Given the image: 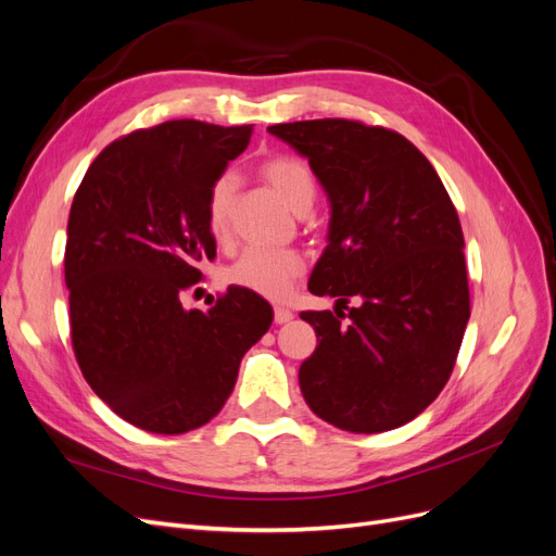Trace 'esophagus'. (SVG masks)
I'll use <instances>...</instances> for the list:
<instances>
[{
  "label": "esophagus",
  "mask_w": 556,
  "mask_h": 556,
  "mask_svg": "<svg viewBox=\"0 0 556 556\" xmlns=\"http://www.w3.org/2000/svg\"><path fill=\"white\" fill-rule=\"evenodd\" d=\"M294 315H292V311L290 308H282V306H276V311H274V323L276 325H285V323H290Z\"/></svg>",
  "instance_id": "34e87169"
}]
</instances>
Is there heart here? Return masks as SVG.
<instances>
[{
	"instance_id": "heart-1",
	"label": "heart",
	"mask_w": 556,
	"mask_h": 556,
	"mask_svg": "<svg viewBox=\"0 0 556 556\" xmlns=\"http://www.w3.org/2000/svg\"><path fill=\"white\" fill-rule=\"evenodd\" d=\"M260 176L294 213H308L317 197V182L311 166L294 155H276L260 164ZM233 204H237V178L223 174L208 192V229L217 243L231 239ZM306 262L290 248H248L225 268V280L266 299H285L292 282L304 274Z\"/></svg>"
}]
</instances>
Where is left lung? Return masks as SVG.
I'll return each mask as SVG.
<instances>
[{
	"label": "left lung",
	"instance_id": "8db88e82",
	"mask_svg": "<svg viewBox=\"0 0 556 556\" xmlns=\"http://www.w3.org/2000/svg\"><path fill=\"white\" fill-rule=\"evenodd\" d=\"M329 197V245L304 311L317 348L299 368L311 410L352 433L410 422L457 362L470 296L457 208L431 162L399 131L345 117L271 125ZM350 298L358 301L348 314Z\"/></svg>",
	"mask_w": 556,
	"mask_h": 556
}]
</instances>
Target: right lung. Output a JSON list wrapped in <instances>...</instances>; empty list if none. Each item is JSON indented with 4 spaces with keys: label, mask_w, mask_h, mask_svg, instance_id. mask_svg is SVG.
Here are the masks:
<instances>
[{
    "label": "right lung",
    "mask_w": 556,
    "mask_h": 556,
    "mask_svg": "<svg viewBox=\"0 0 556 556\" xmlns=\"http://www.w3.org/2000/svg\"><path fill=\"white\" fill-rule=\"evenodd\" d=\"M252 125L169 121L106 146L83 176L66 225L64 282L83 378L150 433H185L223 410L274 308L231 285L204 311L182 294L215 257L208 192Z\"/></svg>",
    "instance_id": "add662e5"
}]
</instances>
